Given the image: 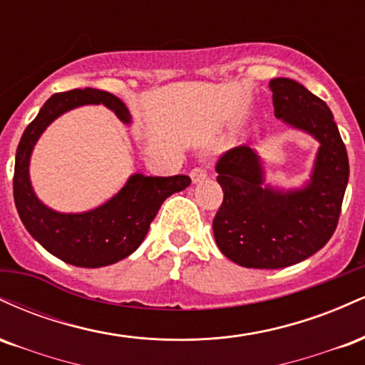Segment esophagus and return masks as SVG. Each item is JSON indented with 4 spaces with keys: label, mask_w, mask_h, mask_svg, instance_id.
<instances>
[{
    "label": "esophagus",
    "mask_w": 365,
    "mask_h": 365,
    "mask_svg": "<svg viewBox=\"0 0 365 365\" xmlns=\"http://www.w3.org/2000/svg\"><path fill=\"white\" fill-rule=\"evenodd\" d=\"M206 177H207V171L204 168H200V166H195V168L190 170V178H192V182H194V183L202 182V180Z\"/></svg>",
    "instance_id": "34e87169"
}]
</instances>
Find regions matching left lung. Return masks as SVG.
I'll use <instances>...</instances> for the list:
<instances>
[{
	"instance_id": "left-lung-1",
	"label": "left lung",
	"mask_w": 365,
	"mask_h": 365,
	"mask_svg": "<svg viewBox=\"0 0 365 365\" xmlns=\"http://www.w3.org/2000/svg\"><path fill=\"white\" fill-rule=\"evenodd\" d=\"M276 118L319 140L311 182L302 190L262 187V166L249 145L226 150L216 161L223 202L212 220L216 244L244 267L279 269L311 257L338 226L349 183V156L333 113L302 83L269 82Z\"/></svg>"
}]
</instances>
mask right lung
Segmentation results:
<instances>
[{
    "label": "right lung",
    "instance_id": "1",
    "mask_svg": "<svg viewBox=\"0 0 365 365\" xmlns=\"http://www.w3.org/2000/svg\"><path fill=\"white\" fill-rule=\"evenodd\" d=\"M82 104H104L128 123L130 113L111 92L73 89L53 94L25 128L15 156L14 199L27 232L61 261L78 267L110 266L128 257L142 244L159 207L175 192L190 185V177L132 175L106 204L81 215H61L37 199L29 180V159L44 128L61 113Z\"/></svg>",
    "mask_w": 365,
    "mask_h": 365
}]
</instances>
